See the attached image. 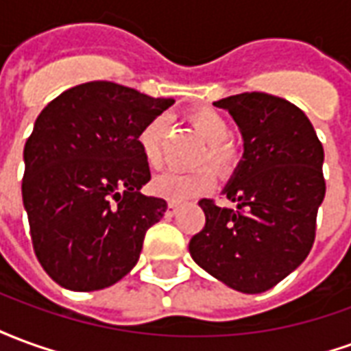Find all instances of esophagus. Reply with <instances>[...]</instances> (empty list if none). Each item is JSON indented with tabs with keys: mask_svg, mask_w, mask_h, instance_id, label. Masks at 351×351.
Listing matches in <instances>:
<instances>
[{
	"mask_svg": "<svg viewBox=\"0 0 351 351\" xmlns=\"http://www.w3.org/2000/svg\"><path fill=\"white\" fill-rule=\"evenodd\" d=\"M178 208H180V203H176V201H169L167 216H175V214L178 213Z\"/></svg>",
	"mask_w": 351,
	"mask_h": 351,
	"instance_id": "1",
	"label": "esophagus"
}]
</instances>
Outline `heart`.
<instances>
[{"label": "heart", "instance_id": "heart-1", "mask_svg": "<svg viewBox=\"0 0 351 351\" xmlns=\"http://www.w3.org/2000/svg\"><path fill=\"white\" fill-rule=\"evenodd\" d=\"M190 120L201 138L208 145L203 160L208 161L216 171L229 173L235 165L237 152L233 146L226 143L231 133L226 118L213 108H197L190 114ZM163 131H165V120L158 116L146 123L138 133V148L146 165L150 169H158L163 161V156H161ZM213 184V171L206 167L195 169V171H165L161 175L154 176L152 190L156 195L171 199V201H184V199H190L210 190Z\"/></svg>", "mask_w": 351, "mask_h": 351}]
</instances>
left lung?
Segmentation results:
<instances>
[{
    "mask_svg": "<svg viewBox=\"0 0 351 351\" xmlns=\"http://www.w3.org/2000/svg\"><path fill=\"white\" fill-rule=\"evenodd\" d=\"M243 135V160L221 193L235 208L201 199L205 228L191 237L193 261L241 293H263L306 259L325 197L324 146L293 103L246 92L214 103Z\"/></svg>",
    "mask_w": 351,
    "mask_h": 351,
    "instance_id": "1",
    "label": "left lung"
}]
</instances>
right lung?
Returning <instances> with one entry per match:
<instances>
[{
	"mask_svg": "<svg viewBox=\"0 0 351 351\" xmlns=\"http://www.w3.org/2000/svg\"><path fill=\"white\" fill-rule=\"evenodd\" d=\"M175 99L93 80L50 101L24 146L22 201L35 256L71 291L116 284L137 265L146 229L167 210L143 195L138 133Z\"/></svg>",
	"mask_w": 351,
	"mask_h": 351,
	"instance_id": "add662e5",
	"label": "right lung"
}]
</instances>
